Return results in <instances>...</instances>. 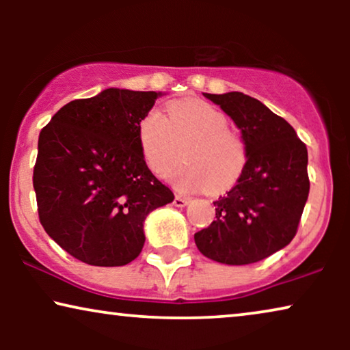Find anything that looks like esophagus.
<instances>
[{
  "mask_svg": "<svg viewBox=\"0 0 350 350\" xmlns=\"http://www.w3.org/2000/svg\"><path fill=\"white\" fill-rule=\"evenodd\" d=\"M188 204H189L188 198H183V196H175V199H174L175 207H186Z\"/></svg>",
  "mask_w": 350,
  "mask_h": 350,
  "instance_id": "1",
  "label": "esophagus"
}]
</instances>
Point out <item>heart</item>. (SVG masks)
<instances>
[{"instance_id": "1", "label": "heart", "mask_w": 350, "mask_h": 350, "mask_svg": "<svg viewBox=\"0 0 350 350\" xmlns=\"http://www.w3.org/2000/svg\"><path fill=\"white\" fill-rule=\"evenodd\" d=\"M169 118L152 108L138 122V143L152 174L162 175L185 145L183 164L167 174L181 193L231 188L247 162L242 138L229 129L226 114L204 100H175L167 105Z\"/></svg>"}]
</instances>
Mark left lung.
<instances>
[{
  "instance_id": "8db88e82",
  "label": "left lung",
  "mask_w": 350,
  "mask_h": 350,
  "mask_svg": "<svg viewBox=\"0 0 350 350\" xmlns=\"http://www.w3.org/2000/svg\"><path fill=\"white\" fill-rule=\"evenodd\" d=\"M242 133L247 162L236 186L215 200L217 219L194 234L204 256L252 265L288 245L309 196L308 150L295 129L242 92L204 94Z\"/></svg>"
}]
</instances>
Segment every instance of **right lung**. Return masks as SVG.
Returning <instances> with one entry per match:
<instances>
[{
    "mask_svg": "<svg viewBox=\"0 0 350 350\" xmlns=\"http://www.w3.org/2000/svg\"><path fill=\"white\" fill-rule=\"evenodd\" d=\"M162 95L105 89L66 103L41 131L33 172L40 221L76 260L105 267L133 261L146 217L174 200L138 143V122Z\"/></svg>",
    "mask_w": 350,
    "mask_h": 350,
    "instance_id": "right-lung-1",
    "label": "right lung"
}]
</instances>
